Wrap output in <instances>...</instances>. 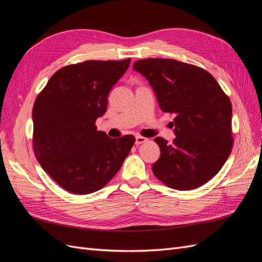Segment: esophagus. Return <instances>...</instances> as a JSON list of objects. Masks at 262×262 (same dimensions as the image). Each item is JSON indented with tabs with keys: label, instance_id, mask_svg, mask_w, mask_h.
Segmentation results:
<instances>
[{
	"label": "esophagus",
	"instance_id": "1",
	"mask_svg": "<svg viewBox=\"0 0 262 262\" xmlns=\"http://www.w3.org/2000/svg\"><path fill=\"white\" fill-rule=\"evenodd\" d=\"M145 142H147V139L146 138H143V137H137L136 138V144L137 145H140L142 143H145Z\"/></svg>",
	"mask_w": 262,
	"mask_h": 262
}]
</instances>
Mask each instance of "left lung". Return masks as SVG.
<instances>
[{
	"label": "left lung",
	"mask_w": 262,
	"mask_h": 262,
	"mask_svg": "<svg viewBox=\"0 0 262 262\" xmlns=\"http://www.w3.org/2000/svg\"><path fill=\"white\" fill-rule=\"evenodd\" d=\"M156 95L164 113L175 114L176 138H155L161 156L152 165L166 186L191 190L213 178L231 154L232 104L207 71L172 59H144L133 64Z\"/></svg>",
	"instance_id": "obj_1"
}]
</instances>
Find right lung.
Instances as JSON below:
<instances>
[{"mask_svg":"<svg viewBox=\"0 0 262 262\" xmlns=\"http://www.w3.org/2000/svg\"><path fill=\"white\" fill-rule=\"evenodd\" d=\"M122 61H85L57 71L33 108L34 152L43 170L67 191L89 194L118 172L136 138H109L97 131L108 94L130 66Z\"/></svg>","mask_w":262,"mask_h":262,"instance_id":"add662e5","label":"right lung"}]
</instances>
